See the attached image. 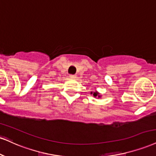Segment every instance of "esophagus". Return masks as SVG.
<instances>
[{
    "mask_svg": "<svg viewBox=\"0 0 156 156\" xmlns=\"http://www.w3.org/2000/svg\"><path fill=\"white\" fill-rule=\"evenodd\" d=\"M70 78H76V75H70Z\"/></svg>",
    "mask_w": 156,
    "mask_h": 156,
    "instance_id": "obj_1",
    "label": "esophagus"
}]
</instances>
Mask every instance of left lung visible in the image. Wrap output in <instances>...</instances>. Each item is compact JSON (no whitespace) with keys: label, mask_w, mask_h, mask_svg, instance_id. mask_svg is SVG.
Here are the masks:
<instances>
[{"label":"left lung","mask_w":156,"mask_h":156,"mask_svg":"<svg viewBox=\"0 0 156 156\" xmlns=\"http://www.w3.org/2000/svg\"><path fill=\"white\" fill-rule=\"evenodd\" d=\"M91 94H93V96L94 97H98V98H100L101 96L99 95V93L97 92V91H94V92H91Z\"/></svg>","instance_id":"8db88e82"}]
</instances>
